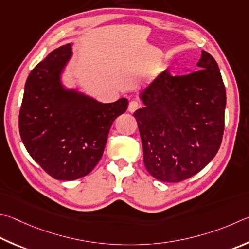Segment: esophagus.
<instances>
[{
  "label": "esophagus",
  "instance_id": "1",
  "mask_svg": "<svg viewBox=\"0 0 249 249\" xmlns=\"http://www.w3.org/2000/svg\"><path fill=\"white\" fill-rule=\"evenodd\" d=\"M142 107L140 106V103L138 102V101H136V100H133V101H130L129 102V106H128V110H129V112H135V111H137L139 107Z\"/></svg>",
  "mask_w": 249,
  "mask_h": 249
}]
</instances>
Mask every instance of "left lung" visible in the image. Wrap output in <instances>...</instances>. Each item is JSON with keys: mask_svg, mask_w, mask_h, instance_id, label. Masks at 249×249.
<instances>
[{"mask_svg": "<svg viewBox=\"0 0 249 249\" xmlns=\"http://www.w3.org/2000/svg\"><path fill=\"white\" fill-rule=\"evenodd\" d=\"M197 66L179 76L165 70L142 90L144 107L134 113L144 166L162 182L178 183L197 174L222 142L227 103L222 76L206 51Z\"/></svg>", "mask_w": 249, "mask_h": 249, "instance_id": "left-lung-1", "label": "left lung"}]
</instances>
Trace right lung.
Returning <instances> with one entry per match:
<instances>
[{
    "label": "right lung",
    "mask_w": 249,
    "mask_h": 249,
    "mask_svg": "<svg viewBox=\"0 0 249 249\" xmlns=\"http://www.w3.org/2000/svg\"><path fill=\"white\" fill-rule=\"evenodd\" d=\"M71 56L67 43L30 71L19 111V134L31 158L60 180L89 174L105 151L111 125L127 110V99L101 103L66 90L61 73Z\"/></svg>",
    "instance_id": "obj_1"
}]
</instances>
